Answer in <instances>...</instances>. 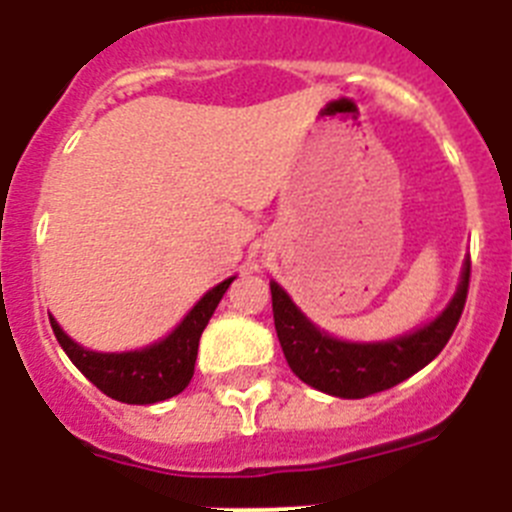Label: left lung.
Returning <instances> with one entry per match:
<instances>
[{"label":"left lung","mask_w":512,"mask_h":512,"mask_svg":"<svg viewBox=\"0 0 512 512\" xmlns=\"http://www.w3.org/2000/svg\"><path fill=\"white\" fill-rule=\"evenodd\" d=\"M469 274L472 261L467 259L454 300L433 323L382 343H348L328 336L302 315L277 282H271L274 328L284 359L302 382L325 395L361 400L374 392L390 390L431 364L449 343L467 302Z\"/></svg>","instance_id":"left-lung-1"}]
</instances>
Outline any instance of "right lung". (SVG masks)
Returning <instances> with one entry per match:
<instances>
[{"instance_id":"add662e5","label":"right lung","mask_w":512,"mask_h":512,"mask_svg":"<svg viewBox=\"0 0 512 512\" xmlns=\"http://www.w3.org/2000/svg\"><path fill=\"white\" fill-rule=\"evenodd\" d=\"M233 279L235 277H230L212 287L164 341L140 348V351L97 354V351H87L84 346L71 341L56 323V318H51V328L66 356L97 390L117 402H128V405H153V402L179 395L189 384L202 330L207 328L212 312L220 305L225 289L230 287Z\"/></svg>"}]
</instances>
